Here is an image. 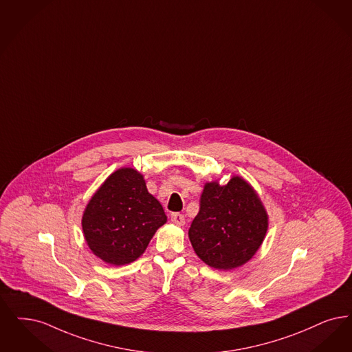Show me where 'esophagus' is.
I'll list each match as a JSON object with an SVG mask.
<instances>
[{
  "mask_svg": "<svg viewBox=\"0 0 352 352\" xmlns=\"http://www.w3.org/2000/svg\"><path fill=\"white\" fill-rule=\"evenodd\" d=\"M171 221L177 226H184V216L179 212H175V213H171Z\"/></svg>",
  "mask_w": 352,
  "mask_h": 352,
  "instance_id": "obj_1",
  "label": "esophagus"
}]
</instances>
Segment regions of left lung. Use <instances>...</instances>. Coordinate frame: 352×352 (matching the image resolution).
Returning a JSON list of instances; mask_svg holds the SVG:
<instances>
[{
    "instance_id": "left-lung-1",
    "label": "left lung",
    "mask_w": 352,
    "mask_h": 352,
    "mask_svg": "<svg viewBox=\"0 0 352 352\" xmlns=\"http://www.w3.org/2000/svg\"><path fill=\"white\" fill-rule=\"evenodd\" d=\"M267 229V211L261 197L246 179L233 175L226 184H204L188 239L206 265L229 271L253 258Z\"/></svg>"
}]
</instances>
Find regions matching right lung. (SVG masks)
<instances>
[{"label":"right lung","instance_id":"add662e5","mask_svg":"<svg viewBox=\"0 0 352 352\" xmlns=\"http://www.w3.org/2000/svg\"><path fill=\"white\" fill-rule=\"evenodd\" d=\"M166 221L144 175L133 168H120L89 200L81 224L91 253L109 265L124 266L144 254L157 229Z\"/></svg>","mask_w":352,"mask_h":352}]
</instances>
